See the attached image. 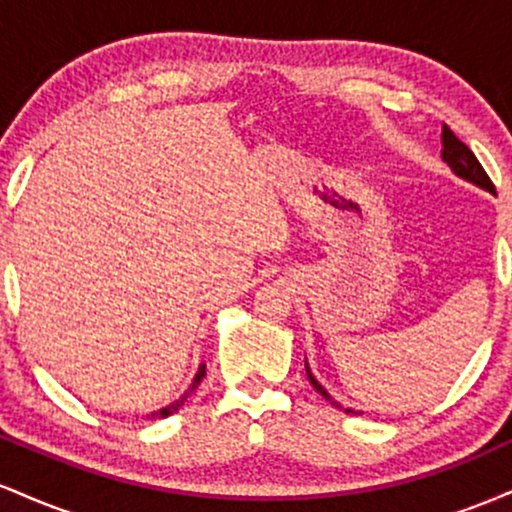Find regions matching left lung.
<instances>
[{
  "label": "left lung",
  "instance_id": "left-lung-1",
  "mask_svg": "<svg viewBox=\"0 0 512 512\" xmlns=\"http://www.w3.org/2000/svg\"><path fill=\"white\" fill-rule=\"evenodd\" d=\"M440 142H443V151H440V154H443V161L452 168V173L460 175V178H464L467 182H474V185L481 187V190H489V192H493V195H496V187H493V182H491L489 175H486V170L481 168V163L477 161V156H474L472 151H469L467 144L460 142V139L455 137V132H452L448 125H443V132H440ZM305 373H308L310 385H313L315 390L320 392V395L332 404V407L344 409L342 404L334 402L332 395L325 390V387L317 383L315 375L310 373L308 361H305ZM344 411H346V414H358V411H354V409H344Z\"/></svg>",
  "mask_w": 512,
  "mask_h": 512
}]
</instances>
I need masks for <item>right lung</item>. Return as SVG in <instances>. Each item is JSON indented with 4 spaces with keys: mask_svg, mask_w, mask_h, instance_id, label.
I'll list each match as a JSON object with an SVG mask.
<instances>
[{
    "mask_svg": "<svg viewBox=\"0 0 512 512\" xmlns=\"http://www.w3.org/2000/svg\"><path fill=\"white\" fill-rule=\"evenodd\" d=\"M204 375H207V366H204V363H202V366H199V370H197L195 380H192V385L187 387V390H185V395H182L180 399H175V402H173V404H168V407H163V409H158V411H151V414L146 416V419H151V421H154V419H166V416L175 414V411H178V409L182 407V404H185V399L190 397L192 392L197 390V385L202 383V378H204Z\"/></svg>",
    "mask_w": 512,
    "mask_h": 512,
    "instance_id": "add662e5",
    "label": "right lung"
}]
</instances>
